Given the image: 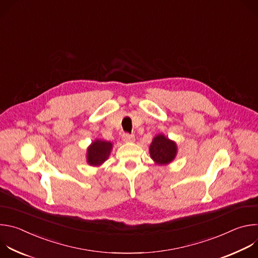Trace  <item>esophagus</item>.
<instances>
[{
  "label": "esophagus",
  "instance_id": "1",
  "mask_svg": "<svg viewBox=\"0 0 258 258\" xmlns=\"http://www.w3.org/2000/svg\"><path fill=\"white\" fill-rule=\"evenodd\" d=\"M122 140L123 142H134L135 141V136L133 134H128V133H123L122 135Z\"/></svg>",
  "mask_w": 258,
  "mask_h": 258
}]
</instances>
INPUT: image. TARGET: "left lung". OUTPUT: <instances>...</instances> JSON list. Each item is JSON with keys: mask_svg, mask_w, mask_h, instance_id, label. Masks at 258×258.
I'll use <instances>...</instances> for the list:
<instances>
[{"mask_svg": "<svg viewBox=\"0 0 258 258\" xmlns=\"http://www.w3.org/2000/svg\"><path fill=\"white\" fill-rule=\"evenodd\" d=\"M176 153V146L162 135L154 138L150 146L151 158L159 164H166L170 162Z\"/></svg>", "mask_w": 258, "mask_h": 258, "instance_id": "1", "label": "left lung"}]
</instances>
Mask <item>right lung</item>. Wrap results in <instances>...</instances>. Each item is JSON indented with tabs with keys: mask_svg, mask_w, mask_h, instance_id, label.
I'll return each mask as SVG.
<instances>
[{
	"mask_svg": "<svg viewBox=\"0 0 258 258\" xmlns=\"http://www.w3.org/2000/svg\"><path fill=\"white\" fill-rule=\"evenodd\" d=\"M111 148L112 144L110 142L97 140L88 149V162L92 165H100L108 158Z\"/></svg>",
	"mask_w": 258,
	"mask_h": 258,
	"instance_id": "right-lung-1",
	"label": "right lung"
}]
</instances>
